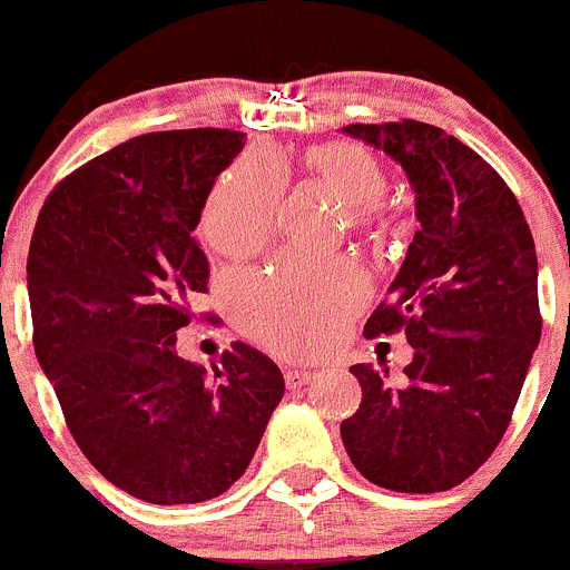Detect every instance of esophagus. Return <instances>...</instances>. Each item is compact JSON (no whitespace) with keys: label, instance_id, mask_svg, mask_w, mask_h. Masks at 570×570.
<instances>
[{"label":"esophagus","instance_id":"obj_1","mask_svg":"<svg viewBox=\"0 0 570 570\" xmlns=\"http://www.w3.org/2000/svg\"><path fill=\"white\" fill-rule=\"evenodd\" d=\"M309 380H313V371H307V368H287L285 371V385L291 387V391L307 385Z\"/></svg>","mask_w":570,"mask_h":570}]
</instances>
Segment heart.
I'll use <instances>...</instances> for the list:
<instances>
[{
	"label": "heart",
	"instance_id": "obj_1",
	"mask_svg": "<svg viewBox=\"0 0 570 570\" xmlns=\"http://www.w3.org/2000/svg\"><path fill=\"white\" fill-rule=\"evenodd\" d=\"M315 185L326 190L354 227L380 222L387 177L371 151L354 144H324L302 157ZM283 177L272 157L252 151L218 177L202 213V235L222 255H246L266 244L277 224ZM365 298L352 266L283 261L266 274H240L233 307L240 326L283 354H307Z\"/></svg>",
	"mask_w": 570,
	"mask_h": 570
}]
</instances>
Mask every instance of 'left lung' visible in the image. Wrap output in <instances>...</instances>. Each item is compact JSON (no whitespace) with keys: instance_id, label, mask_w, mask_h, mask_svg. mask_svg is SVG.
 Instances as JSON below:
<instances>
[{"instance_id":"left-lung-1","label":"left lung","mask_w":570,"mask_h":570,"mask_svg":"<svg viewBox=\"0 0 570 570\" xmlns=\"http://www.w3.org/2000/svg\"><path fill=\"white\" fill-rule=\"evenodd\" d=\"M407 174L419 229L365 335L404 330L413 360L352 365L360 410L341 424L354 469L399 493H438L493 454L540 343L538 255L521 205L471 146L424 121L348 124Z\"/></svg>"}]
</instances>
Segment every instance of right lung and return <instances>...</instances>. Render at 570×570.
Masks as SVG:
<instances>
[{
  "mask_svg": "<svg viewBox=\"0 0 570 570\" xmlns=\"http://www.w3.org/2000/svg\"><path fill=\"white\" fill-rule=\"evenodd\" d=\"M244 132H146L49 194L27 257L32 343L66 424L107 482L149 504L233 488L285 393L277 365L235 343L213 365L177 354L210 263L196 244Z\"/></svg>",
  "mask_w": 570,
  "mask_h": 570,
  "instance_id": "right-lung-1",
  "label": "right lung"
}]
</instances>
